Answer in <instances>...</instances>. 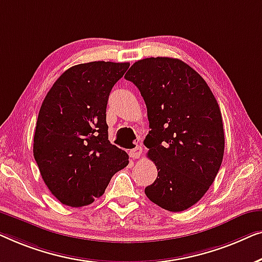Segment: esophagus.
Masks as SVG:
<instances>
[{
	"label": "esophagus",
	"instance_id": "obj_1",
	"mask_svg": "<svg viewBox=\"0 0 262 262\" xmlns=\"http://www.w3.org/2000/svg\"><path fill=\"white\" fill-rule=\"evenodd\" d=\"M142 154V147L138 142H133V148L129 149V156L133 159H139Z\"/></svg>",
	"mask_w": 262,
	"mask_h": 262
}]
</instances>
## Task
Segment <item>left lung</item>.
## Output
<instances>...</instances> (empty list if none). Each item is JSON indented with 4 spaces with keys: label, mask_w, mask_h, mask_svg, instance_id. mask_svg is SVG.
<instances>
[{
    "label": "left lung",
    "mask_w": 262,
    "mask_h": 262,
    "mask_svg": "<svg viewBox=\"0 0 262 262\" xmlns=\"http://www.w3.org/2000/svg\"><path fill=\"white\" fill-rule=\"evenodd\" d=\"M124 78L135 84L147 106L150 130L143 143L158 177L146 196L168 211L191 208L209 190L223 159L215 96L200 73L174 58L141 59Z\"/></svg>",
    "instance_id": "1"
}]
</instances>
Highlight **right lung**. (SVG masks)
<instances>
[{
	"label": "right lung",
	"instance_id": "right-lung-1",
	"mask_svg": "<svg viewBox=\"0 0 262 262\" xmlns=\"http://www.w3.org/2000/svg\"><path fill=\"white\" fill-rule=\"evenodd\" d=\"M129 62L91 61L72 66L40 108L33 154L40 174L60 203L78 208L104 193L128 154L108 140L106 104Z\"/></svg>",
	"mask_w": 262,
	"mask_h": 262
}]
</instances>
